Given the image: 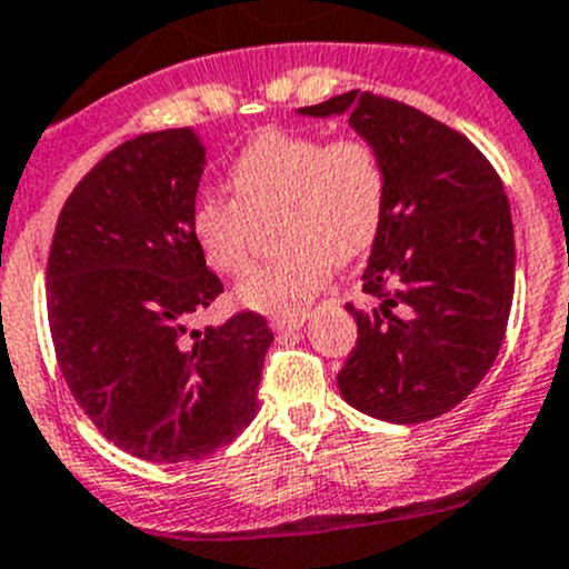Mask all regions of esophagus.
Masks as SVG:
<instances>
[{"label": "esophagus", "mask_w": 569, "mask_h": 569, "mask_svg": "<svg viewBox=\"0 0 569 569\" xmlns=\"http://www.w3.org/2000/svg\"><path fill=\"white\" fill-rule=\"evenodd\" d=\"M310 318V312H284V316H273L270 318V327L276 329V332H290V329H301L305 327V321Z\"/></svg>", "instance_id": "obj_1"}]
</instances>
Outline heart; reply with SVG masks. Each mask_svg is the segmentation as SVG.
Here are the masks:
<instances>
[{
	"label": "heart",
	"mask_w": 569,
	"mask_h": 569,
	"mask_svg": "<svg viewBox=\"0 0 569 569\" xmlns=\"http://www.w3.org/2000/svg\"><path fill=\"white\" fill-rule=\"evenodd\" d=\"M234 198H200L192 237L209 268L240 276L253 262L257 223L276 220L281 248L253 270L237 299L257 312H299L327 284L335 262L371 248L386 214V167L371 142L264 131L231 164Z\"/></svg>",
	"instance_id": "1"
}]
</instances>
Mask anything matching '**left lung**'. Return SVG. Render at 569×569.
Wrapping results in <instances>:
<instances>
[{
    "instance_id": "1",
    "label": "left lung",
    "mask_w": 569,
    "mask_h": 569,
    "mask_svg": "<svg viewBox=\"0 0 569 569\" xmlns=\"http://www.w3.org/2000/svg\"><path fill=\"white\" fill-rule=\"evenodd\" d=\"M301 117H349L386 167V214L362 270L375 310H346L357 346L338 375L351 408L419 425L469 397L506 338L513 223L502 181L463 133L419 108L346 91Z\"/></svg>"
}]
</instances>
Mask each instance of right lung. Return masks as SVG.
I'll return each instance as SVG.
<instances>
[{
	"label": "right lung",
	"instance_id": "obj_1",
	"mask_svg": "<svg viewBox=\"0 0 569 569\" xmlns=\"http://www.w3.org/2000/svg\"><path fill=\"white\" fill-rule=\"evenodd\" d=\"M203 167L192 128L122 142L72 189L47 262L63 380L97 430L142 461H194L240 436L273 343L259 312L189 327L223 293L192 237Z\"/></svg>",
	"mask_w": 569,
	"mask_h": 569
}]
</instances>
